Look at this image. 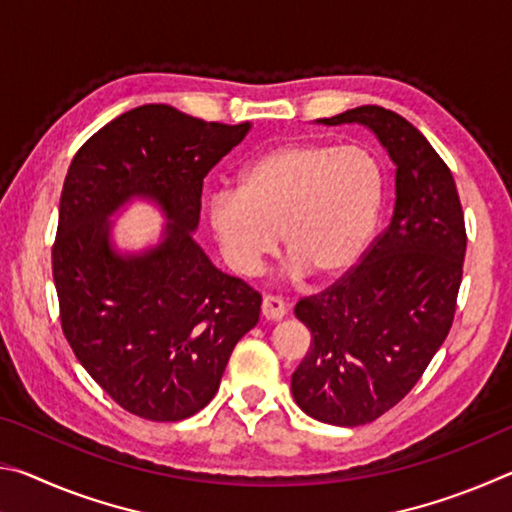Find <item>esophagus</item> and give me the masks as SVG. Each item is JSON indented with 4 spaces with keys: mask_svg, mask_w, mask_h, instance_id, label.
<instances>
[{
    "mask_svg": "<svg viewBox=\"0 0 512 512\" xmlns=\"http://www.w3.org/2000/svg\"><path fill=\"white\" fill-rule=\"evenodd\" d=\"M262 316L266 320H280V318L287 316V305H284V300L277 298V296H264Z\"/></svg>",
    "mask_w": 512,
    "mask_h": 512,
    "instance_id": "obj_1",
    "label": "esophagus"
}]
</instances>
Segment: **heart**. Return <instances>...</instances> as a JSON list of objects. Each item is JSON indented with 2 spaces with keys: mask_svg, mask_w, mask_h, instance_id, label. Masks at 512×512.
<instances>
[{
  "mask_svg": "<svg viewBox=\"0 0 512 512\" xmlns=\"http://www.w3.org/2000/svg\"><path fill=\"white\" fill-rule=\"evenodd\" d=\"M384 196L386 173L368 146L287 142L250 160L239 189L214 192L207 216L235 273L257 275L282 237L291 275L334 280L368 253Z\"/></svg>",
  "mask_w": 512,
  "mask_h": 512,
  "instance_id": "heart-1",
  "label": "heart"
}]
</instances>
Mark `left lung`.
<instances>
[{"mask_svg":"<svg viewBox=\"0 0 512 512\" xmlns=\"http://www.w3.org/2000/svg\"><path fill=\"white\" fill-rule=\"evenodd\" d=\"M320 124L370 128L395 164L391 225L348 275L296 305L311 345L291 375L293 400L318 422L359 427L393 409L447 339L465 219L452 171L397 112L359 106Z\"/></svg>","mask_w":512,"mask_h":512,"instance_id":"1","label":"left lung"}]
</instances>
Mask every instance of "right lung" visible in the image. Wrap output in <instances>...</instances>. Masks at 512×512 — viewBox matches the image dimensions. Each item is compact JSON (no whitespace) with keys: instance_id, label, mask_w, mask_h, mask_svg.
<instances>
[{"instance_id":"1","label":"right lung","mask_w":512,"mask_h":512,"mask_svg":"<svg viewBox=\"0 0 512 512\" xmlns=\"http://www.w3.org/2000/svg\"><path fill=\"white\" fill-rule=\"evenodd\" d=\"M250 131L164 103L124 112L74 155L51 250L60 325L76 359L121 409L178 422L210 404L262 296L216 268L192 232L203 178ZM133 197L158 204V245L119 254L107 219Z\"/></svg>"}]
</instances>
